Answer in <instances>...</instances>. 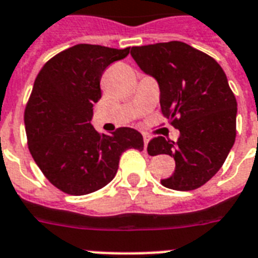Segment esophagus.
I'll use <instances>...</instances> for the list:
<instances>
[{
    "label": "esophagus",
    "instance_id": "34e87169",
    "mask_svg": "<svg viewBox=\"0 0 258 258\" xmlns=\"http://www.w3.org/2000/svg\"><path fill=\"white\" fill-rule=\"evenodd\" d=\"M143 142H145V151H147V145L150 142V137L147 134H143Z\"/></svg>",
    "mask_w": 258,
    "mask_h": 258
}]
</instances>
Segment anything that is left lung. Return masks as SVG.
Returning a JSON list of instances; mask_svg holds the SVG:
<instances>
[{"label":"left lung","instance_id":"left-lung-1","mask_svg":"<svg viewBox=\"0 0 258 258\" xmlns=\"http://www.w3.org/2000/svg\"><path fill=\"white\" fill-rule=\"evenodd\" d=\"M131 56L161 89V108L178 141L158 137L149 142L150 155L167 154L175 171L162 179L167 188L196 190L216 175L236 141L237 101L221 66L186 42L133 46Z\"/></svg>","mask_w":258,"mask_h":258}]
</instances>
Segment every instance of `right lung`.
Wrapping results in <instances>:
<instances>
[{
  "instance_id": "1",
  "label": "right lung",
  "mask_w": 258,
  "mask_h": 258,
  "mask_svg": "<svg viewBox=\"0 0 258 258\" xmlns=\"http://www.w3.org/2000/svg\"><path fill=\"white\" fill-rule=\"evenodd\" d=\"M128 53L130 48L78 44L46 61L34 80L24 113L28 147L46 179L67 194L104 187L125 150H143L137 130L120 127L105 135L91 124L101 75Z\"/></svg>"
}]
</instances>
